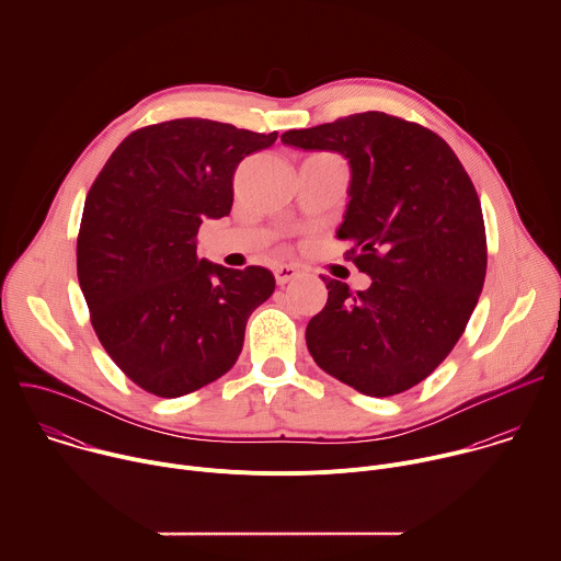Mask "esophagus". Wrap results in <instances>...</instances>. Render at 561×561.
I'll return each mask as SVG.
<instances>
[{"instance_id": "1", "label": "esophagus", "mask_w": 561, "mask_h": 561, "mask_svg": "<svg viewBox=\"0 0 561 561\" xmlns=\"http://www.w3.org/2000/svg\"><path fill=\"white\" fill-rule=\"evenodd\" d=\"M299 275H301V271H299V266H295V264H282V266L275 268V279H277L279 286H284V284L297 279Z\"/></svg>"}]
</instances>
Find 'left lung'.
<instances>
[{
	"instance_id": "1",
	"label": "left lung",
	"mask_w": 561,
	"mask_h": 561,
	"mask_svg": "<svg viewBox=\"0 0 561 561\" xmlns=\"http://www.w3.org/2000/svg\"><path fill=\"white\" fill-rule=\"evenodd\" d=\"M282 141L348 162L337 237L373 279L353 293L322 277L329 301L306 327L308 353L364 394L413 388L453 351L484 286L486 230L468 173L439 135L377 111L288 130Z\"/></svg>"
}]
</instances>
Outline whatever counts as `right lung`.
<instances>
[{"mask_svg":"<svg viewBox=\"0 0 561 561\" xmlns=\"http://www.w3.org/2000/svg\"><path fill=\"white\" fill-rule=\"evenodd\" d=\"M277 133L186 117L130 133L93 182L77 237V277L111 359L157 397L228 373L251 312L275 290L262 266L197 257L204 219L232 206V175Z\"/></svg>","mask_w":561,"mask_h":561,"instance_id":"obj_1","label":"right lung"}]
</instances>
